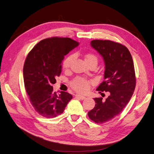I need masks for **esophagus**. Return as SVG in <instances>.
<instances>
[{"mask_svg": "<svg viewBox=\"0 0 154 154\" xmlns=\"http://www.w3.org/2000/svg\"><path fill=\"white\" fill-rule=\"evenodd\" d=\"M75 97L81 99V100H84V99H85L86 97L84 96H82V95H78V94H77V95H75Z\"/></svg>", "mask_w": 154, "mask_h": 154, "instance_id": "1", "label": "esophagus"}]
</instances>
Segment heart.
Wrapping results in <instances>:
<instances>
[{"instance_id": "b5f03b06", "label": "heart", "mask_w": 154, "mask_h": 154, "mask_svg": "<svg viewBox=\"0 0 154 154\" xmlns=\"http://www.w3.org/2000/svg\"><path fill=\"white\" fill-rule=\"evenodd\" d=\"M73 56H69L63 62V68L64 70H67L70 66V64L73 60ZM85 61L88 64H90L92 62L97 63V57L92 53H88L85 56ZM91 82L87 80V79L78 77L73 79V80L70 82V86L73 89L79 93H85L89 89H90Z\"/></svg>"}]
</instances>
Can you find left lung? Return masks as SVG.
I'll use <instances>...</instances> for the list:
<instances>
[{
  "label": "left lung",
  "mask_w": 154,
  "mask_h": 154,
  "mask_svg": "<svg viewBox=\"0 0 154 154\" xmlns=\"http://www.w3.org/2000/svg\"><path fill=\"white\" fill-rule=\"evenodd\" d=\"M91 45L103 57L106 65L104 81L97 90L108 91L109 96L105 100L94 98L95 106L88 115L94 122L103 123L120 115L130 101L136 87L134 66L129 51L121 43L95 39Z\"/></svg>",
  "instance_id": "1"
}]
</instances>
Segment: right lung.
I'll use <instances>...</instances> for the list:
<instances>
[{"instance_id":"right-lung-1","label":"right lung","mask_w":154,"mask_h":154,"mask_svg":"<svg viewBox=\"0 0 154 154\" xmlns=\"http://www.w3.org/2000/svg\"><path fill=\"white\" fill-rule=\"evenodd\" d=\"M78 45L70 38L52 37L39 42L27 54L23 68L25 88L32 107L45 118L61 115L72 98L65 91L57 95L52 85L61 73L64 56Z\"/></svg>"}]
</instances>
